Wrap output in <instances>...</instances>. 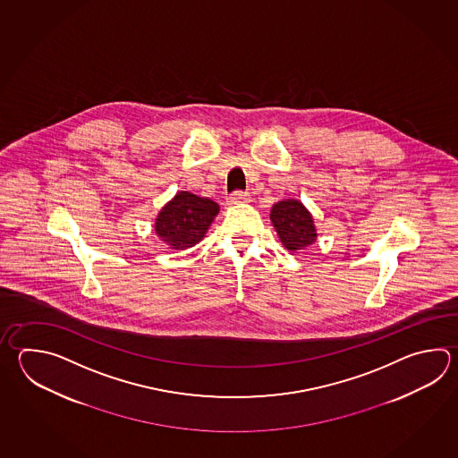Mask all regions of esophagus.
Here are the masks:
<instances>
[{
	"instance_id": "34e87169",
	"label": "esophagus",
	"mask_w": 458,
	"mask_h": 458,
	"mask_svg": "<svg viewBox=\"0 0 458 458\" xmlns=\"http://www.w3.org/2000/svg\"><path fill=\"white\" fill-rule=\"evenodd\" d=\"M248 200H250V196L246 192H242V191H234L233 194L228 197L230 204H244Z\"/></svg>"
}]
</instances>
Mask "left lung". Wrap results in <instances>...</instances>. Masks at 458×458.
I'll return each instance as SVG.
<instances>
[{"instance_id":"left-lung-1","label":"left lung","mask_w":458,"mask_h":458,"mask_svg":"<svg viewBox=\"0 0 458 458\" xmlns=\"http://www.w3.org/2000/svg\"><path fill=\"white\" fill-rule=\"evenodd\" d=\"M271 222L279 234L280 243L289 251L305 250L317 242V226L313 216L297 199H285L274 204Z\"/></svg>"}]
</instances>
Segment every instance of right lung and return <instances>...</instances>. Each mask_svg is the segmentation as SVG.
I'll return each instance as SVG.
<instances>
[{
    "label": "right lung",
    "instance_id": "add662e5",
    "mask_svg": "<svg viewBox=\"0 0 458 458\" xmlns=\"http://www.w3.org/2000/svg\"><path fill=\"white\" fill-rule=\"evenodd\" d=\"M220 207L207 197L181 191L159 210L155 232L173 250H187L206 236Z\"/></svg>",
    "mask_w": 458,
    "mask_h": 458
}]
</instances>
